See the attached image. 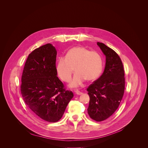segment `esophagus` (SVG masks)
<instances>
[{"label":"esophagus","instance_id":"obj_1","mask_svg":"<svg viewBox=\"0 0 148 148\" xmlns=\"http://www.w3.org/2000/svg\"><path fill=\"white\" fill-rule=\"evenodd\" d=\"M75 94H77V95H81V94H82V92L79 91V90H75Z\"/></svg>","mask_w":148,"mask_h":148}]
</instances>
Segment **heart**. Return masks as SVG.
<instances>
[{
  "label": "heart",
  "mask_w": 148,
  "mask_h": 148,
  "mask_svg": "<svg viewBox=\"0 0 148 148\" xmlns=\"http://www.w3.org/2000/svg\"><path fill=\"white\" fill-rule=\"evenodd\" d=\"M73 67L75 73L70 86L75 87L81 85L86 79L93 81L99 75L102 70V57L95 51L76 46L68 50L65 57L58 58L56 64L58 76L63 81H70Z\"/></svg>",
  "instance_id": "obj_1"
}]
</instances>
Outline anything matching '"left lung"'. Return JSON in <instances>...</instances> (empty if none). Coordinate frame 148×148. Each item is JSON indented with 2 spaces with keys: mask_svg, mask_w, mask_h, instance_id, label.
<instances>
[{
  "mask_svg": "<svg viewBox=\"0 0 148 148\" xmlns=\"http://www.w3.org/2000/svg\"><path fill=\"white\" fill-rule=\"evenodd\" d=\"M106 56L102 75L87 88L90 96L87 109L90 117L100 122L111 116L118 109L125 91V73L118 54L105 45L97 42Z\"/></svg>",
  "mask_w": 148,
  "mask_h": 148,
  "instance_id": "left-lung-1",
  "label": "left lung"
}]
</instances>
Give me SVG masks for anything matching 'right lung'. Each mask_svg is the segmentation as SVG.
<instances>
[{
  "mask_svg": "<svg viewBox=\"0 0 148 148\" xmlns=\"http://www.w3.org/2000/svg\"><path fill=\"white\" fill-rule=\"evenodd\" d=\"M56 56L55 47L50 43L33 50L25 62L20 86L23 99L29 108L49 122L62 118L74 96L57 77Z\"/></svg>",
  "mask_w": 148,
  "mask_h": 148,
  "instance_id": "obj_1",
  "label": "right lung"
}]
</instances>
